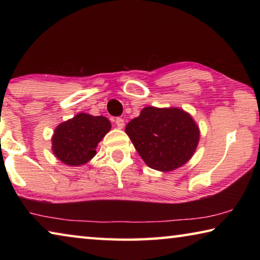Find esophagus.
Returning <instances> with one entry per match:
<instances>
[{"label":"esophagus","mask_w":260,"mask_h":260,"mask_svg":"<svg viewBox=\"0 0 260 260\" xmlns=\"http://www.w3.org/2000/svg\"><path fill=\"white\" fill-rule=\"evenodd\" d=\"M116 125H117V127L118 128H124V126H125V120L122 119V118H117L116 119Z\"/></svg>","instance_id":"34e87169"}]
</instances>
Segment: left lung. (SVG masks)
<instances>
[{"instance_id":"obj_1","label":"left lung","mask_w":260,"mask_h":260,"mask_svg":"<svg viewBox=\"0 0 260 260\" xmlns=\"http://www.w3.org/2000/svg\"><path fill=\"white\" fill-rule=\"evenodd\" d=\"M125 132L146 164L162 172L186 164L200 140L199 126L177 108H144L127 124Z\"/></svg>"}]
</instances>
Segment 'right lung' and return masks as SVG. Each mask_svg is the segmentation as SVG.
I'll return each mask as SVG.
<instances>
[{
    "label": "right lung",
    "mask_w": 260,
    "mask_h": 260,
    "mask_svg": "<svg viewBox=\"0 0 260 260\" xmlns=\"http://www.w3.org/2000/svg\"><path fill=\"white\" fill-rule=\"evenodd\" d=\"M111 128L103 116L79 113L57 126L52 136V151L65 164H86L96 155V147Z\"/></svg>",
    "instance_id": "obj_1"
}]
</instances>
